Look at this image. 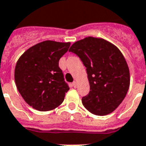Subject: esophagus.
Wrapping results in <instances>:
<instances>
[{
  "label": "esophagus",
  "mask_w": 146,
  "mask_h": 146,
  "mask_svg": "<svg viewBox=\"0 0 146 146\" xmlns=\"http://www.w3.org/2000/svg\"><path fill=\"white\" fill-rule=\"evenodd\" d=\"M72 84H73V87H74V88H76V86H77V83H76V81H73Z\"/></svg>",
  "instance_id": "1"
}]
</instances>
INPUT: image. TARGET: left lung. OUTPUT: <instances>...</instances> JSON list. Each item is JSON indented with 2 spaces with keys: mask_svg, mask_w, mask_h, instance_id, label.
<instances>
[{
  "mask_svg": "<svg viewBox=\"0 0 146 146\" xmlns=\"http://www.w3.org/2000/svg\"><path fill=\"white\" fill-rule=\"evenodd\" d=\"M69 51L86 67L90 90L82 98L84 107L98 115L113 112L125 97L130 83L129 70L119 50L103 39L88 36L75 42Z\"/></svg>",
  "mask_w": 146,
  "mask_h": 146,
  "instance_id": "obj_1",
  "label": "left lung"
}]
</instances>
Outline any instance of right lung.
I'll list each match as a JSON object with an SVG mask.
<instances>
[{"label":"right lung","instance_id":"1","mask_svg":"<svg viewBox=\"0 0 146 146\" xmlns=\"http://www.w3.org/2000/svg\"><path fill=\"white\" fill-rule=\"evenodd\" d=\"M70 43L46 40L31 46L17 62L14 79L25 102L39 111H50L63 103L70 90L59 60Z\"/></svg>","mask_w":146,"mask_h":146}]
</instances>
